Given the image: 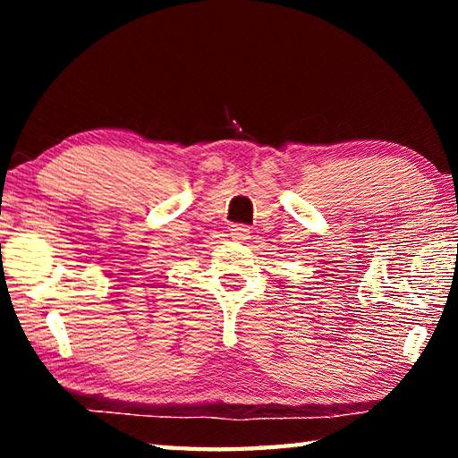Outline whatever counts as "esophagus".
Masks as SVG:
<instances>
[{"instance_id": "esophagus-1", "label": "esophagus", "mask_w": 458, "mask_h": 458, "mask_svg": "<svg viewBox=\"0 0 458 458\" xmlns=\"http://www.w3.org/2000/svg\"><path fill=\"white\" fill-rule=\"evenodd\" d=\"M230 236L238 240V242H244V240L250 238V228L244 226V224H234V226L230 228Z\"/></svg>"}]
</instances>
